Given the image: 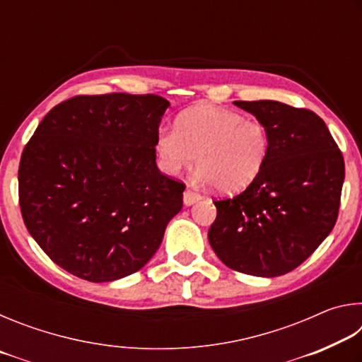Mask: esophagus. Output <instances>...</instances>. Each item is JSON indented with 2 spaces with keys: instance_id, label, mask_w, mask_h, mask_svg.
Here are the masks:
<instances>
[{
  "instance_id": "obj_1",
  "label": "esophagus",
  "mask_w": 362,
  "mask_h": 362,
  "mask_svg": "<svg viewBox=\"0 0 362 362\" xmlns=\"http://www.w3.org/2000/svg\"><path fill=\"white\" fill-rule=\"evenodd\" d=\"M199 199H201V194L193 192V189L187 188L185 192H183V204H185V206H192L194 203H198Z\"/></svg>"
}]
</instances>
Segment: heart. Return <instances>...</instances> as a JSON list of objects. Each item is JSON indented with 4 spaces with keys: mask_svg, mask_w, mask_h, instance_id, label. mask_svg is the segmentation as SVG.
Masks as SVG:
<instances>
[{
    "mask_svg": "<svg viewBox=\"0 0 362 362\" xmlns=\"http://www.w3.org/2000/svg\"><path fill=\"white\" fill-rule=\"evenodd\" d=\"M155 151L164 174L175 175L196 161L201 182L212 183L222 193H236L262 174L269 134L260 121L244 119L230 110L196 107L177 118L175 129L158 131Z\"/></svg>",
    "mask_w": 362,
    "mask_h": 362,
    "instance_id": "obj_1",
    "label": "heart"
}]
</instances>
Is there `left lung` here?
<instances>
[{
  "instance_id": "obj_1",
  "label": "left lung",
  "mask_w": 362,
  "mask_h": 362,
  "mask_svg": "<svg viewBox=\"0 0 362 362\" xmlns=\"http://www.w3.org/2000/svg\"><path fill=\"white\" fill-rule=\"evenodd\" d=\"M269 134V155L257 180L231 199L214 201L207 238L226 267L252 276L292 272L315 252L337 222L345 163L320 116L276 100L235 102Z\"/></svg>"
}]
</instances>
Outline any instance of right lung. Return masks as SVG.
<instances>
[{
    "instance_id": "add662e5",
    "label": "right lung",
    "mask_w": 362,
    "mask_h": 362,
    "mask_svg": "<svg viewBox=\"0 0 362 362\" xmlns=\"http://www.w3.org/2000/svg\"><path fill=\"white\" fill-rule=\"evenodd\" d=\"M159 95H78L49 112L23 148L19 203L54 263L90 283L139 272L180 212L185 185L159 173Z\"/></svg>"
}]
</instances>
